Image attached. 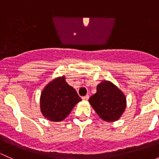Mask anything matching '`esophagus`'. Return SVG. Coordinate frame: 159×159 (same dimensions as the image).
<instances>
[{"mask_svg":"<svg viewBox=\"0 0 159 159\" xmlns=\"http://www.w3.org/2000/svg\"><path fill=\"white\" fill-rule=\"evenodd\" d=\"M89 98V95H85V96H83L82 97V100L84 101H88Z\"/></svg>","mask_w":159,"mask_h":159,"instance_id":"1","label":"esophagus"}]
</instances>
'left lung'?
Masks as SVG:
<instances>
[{
    "label": "left lung",
    "instance_id": "obj_1",
    "mask_svg": "<svg viewBox=\"0 0 159 159\" xmlns=\"http://www.w3.org/2000/svg\"><path fill=\"white\" fill-rule=\"evenodd\" d=\"M96 113L105 121L119 119L126 108L124 93L108 81H103L97 86V92L89 100Z\"/></svg>",
    "mask_w": 159,
    "mask_h": 159
}]
</instances>
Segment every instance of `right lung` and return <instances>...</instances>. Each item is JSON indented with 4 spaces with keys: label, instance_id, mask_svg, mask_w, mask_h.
<instances>
[{
    "label": "right lung",
    "instance_id": "1",
    "mask_svg": "<svg viewBox=\"0 0 159 159\" xmlns=\"http://www.w3.org/2000/svg\"><path fill=\"white\" fill-rule=\"evenodd\" d=\"M80 101L81 98L65 81V77H58L43 89L40 98L41 111L50 121H63Z\"/></svg>",
    "mask_w": 159,
    "mask_h": 159
}]
</instances>
